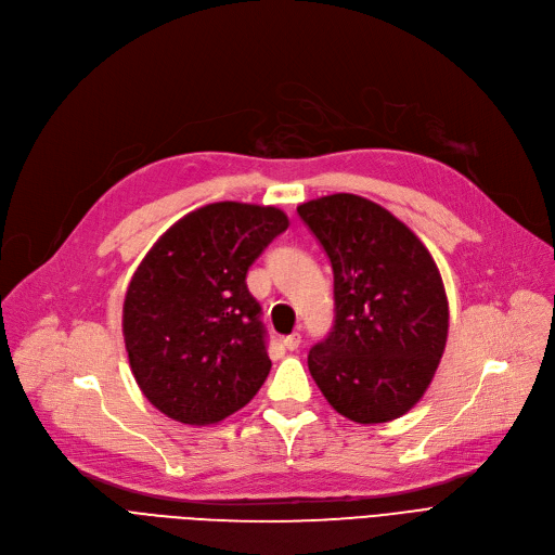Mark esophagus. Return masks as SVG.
<instances>
[{"instance_id": "esophagus-1", "label": "esophagus", "mask_w": 555, "mask_h": 555, "mask_svg": "<svg viewBox=\"0 0 555 555\" xmlns=\"http://www.w3.org/2000/svg\"><path fill=\"white\" fill-rule=\"evenodd\" d=\"M283 346L287 348V351H297V348L301 346V335H299V333H293V335L283 337Z\"/></svg>"}]
</instances>
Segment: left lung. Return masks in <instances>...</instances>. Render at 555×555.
<instances>
[{
  "label": "left lung",
  "mask_w": 555,
  "mask_h": 555,
  "mask_svg": "<svg viewBox=\"0 0 555 555\" xmlns=\"http://www.w3.org/2000/svg\"><path fill=\"white\" fill-rule=\"evenodd\" d=\"M297 211L333 266L335 322L310 348V375L346 418H400L446 351L450 312L439 268L410 227L366 197L335 193Z\"/></svg>",
  "instance_id": "1"
}]
</instances>
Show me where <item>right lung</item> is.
I'll use <instances>...</instances> for the list:
<instances>
[{
  "mask_svg": "<svg viewBox=\"0 0 555 555\" xmlns=\"http://www.w3.org/2000/svg\"><path fill=\"white\" fill-rule=\"evenodd\" d=\"M287 224L276 207L214 202L139 262L124 301L126 351L139 389L168 418L220 423L266 383V328L245 279Z\"/></svg>",
  "mask_w": 555,
  "mask_h": 555,
  "instance_id": "obj_1",
  "label": "right lung"
}]
</instances>
